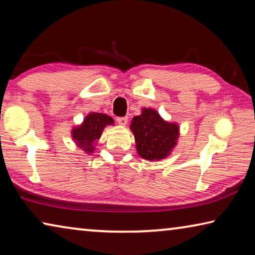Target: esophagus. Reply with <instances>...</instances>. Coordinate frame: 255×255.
Masks as SVG:
<instances>
[{"label":"esophagus","mask_w":255,"mask_h":255,"mask_svg":"<svg viewBox=\"0 0 255 255\" xmlns=\"http://www.w3.org/2000/svg\"><path fill=\"white\" fill-rule=\"evenodd\" d=\"M117 122L119 125H123V126H125V125H127V123H128V118L127 117H117Z\"/></svg>","instance_id":"1"}]
</instances>
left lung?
<instances>
[{"mask_svg":"<svg viewBox=\"0 0 255 255\" xmlns=\"http://www.w3.org/2000/svg\"><path fill=\"white\" fill-rule=\"evenodd\" d=\"M130 129L138 154L148 161L167 156L179 137L178 126L164 122L153 109H144L143 114L133 117Z\"/></svg>","mask_w":255,"mask_h":255,"instance_id":"1","label":"left lung"}]
</instances>
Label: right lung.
Returning a JSON list of instances; mask_svg holds the SVG:
<instances>
[{"label":"right lung","mask_w":255,"mask_h":255,"mask_svg":"<svg viewBox=\"0 0 255 255\" xmlns=\"http://www.w3.org/2000/svg\"><path fill=\"white\" fill-rule=\"evenodd\" d=\"M114 124V119L103 114H91L85 118L82 126L73 130V138L76 140L80 147H83L85 152H93V141L100 138L103 128L107 125Z\"/></svg>","instance_id":"right-lung-1"}]
</instances>
